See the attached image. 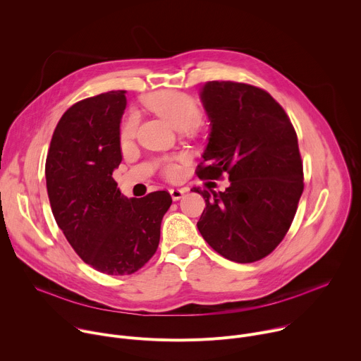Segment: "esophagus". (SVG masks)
<instances>
[{
    "instance_id": "34e87169",
    "label": "esophagus",
    "mask_w": 361,
    "mask_h": 361,
    "mask_svg": "<svg viewBox=\"0 0 361 361\" xmlns=\"http://www.w3.org/2000/svg\"><path fill=\"white\" fill-rule=\"evenodd\" d=\"M185 192H187V190H184V188H171V190H170L171 198H173L174 201L181 200V198L184 197V194H185Z\"/></svg>"
}]
</instances>
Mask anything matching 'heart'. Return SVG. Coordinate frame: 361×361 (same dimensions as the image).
Wrapping results in <instances>:
<instances>
[{
    "mask_svg": "<svg viewBox=\"0 0 361 361\" xmlns=\"http://www.w3.org/2000/svg\"><path fill=\"white\" fill-rule=\"evenodd\" d=\"M144 104L151 111L166 118L178 131H191L201 121V113L195 101L183 92L177 91H159L148 94L144 98ZM138 114L130 113L120 127V138L123 142L131 141L138 128ZM176 167L173 164L164 166V173L169 177L176 176Z\"/></svg>",
    "mask_w": 361,
    "mask_h": 361,
    "instance_id": "1",
    "label": "heart"
}]
</instances>
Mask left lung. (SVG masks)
Wrapping results in <instances>:
<instances>
[{
  "instance_id": "left-lung-1",
  "label": "left lung",
  "mask_w": 361,
  "mask_h": 361,
  "mask_svg": "<svg viewBox=\"0 0 361 361\" xmlns=\"http://www.w3.org/2000/svg\"><path fill=\"white\" fill-rule=\"evenodd\" d=\"M200 99L210 121L201 180L228 176L224 191L194 188L205 200L198 231L235 263L269 255L284 238L301 197L302 163L294 127L264 90L209 81Z\"/></svg>"
}]
</instances>
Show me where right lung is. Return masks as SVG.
Segmentation results:
<instances>
[{
	"label": "right lung",
	"mask_w": 361,
	"mask_h": 361,
	"mask_svg": "<svg viewBox=\"0 0 361 361\" xmlns=\"http://www.w3.org/2000/svg\"><path fill=\"white\" fill-rule=\"evenodd\" d=\"M126 106L121 90L77 102L59 121L45 161L59 227L84 263L110 276L133 274L151 259L173 202L167 191L127 198L117 188Z\"/></svg>",
	"instance_id": "add662e5"
}]
</instances>
